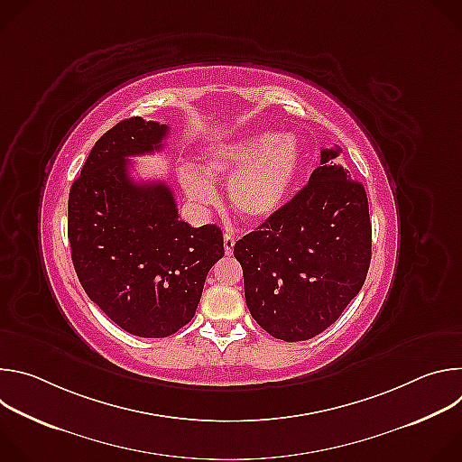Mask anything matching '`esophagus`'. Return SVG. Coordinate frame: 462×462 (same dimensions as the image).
<instances>
[{
  "instance_id": "1",
  "label": "esophagus",
  "mask_w": 462,
  "mask_h": 462,
  "mask_svg": "<svg viewBox=\"0 0 462 462\" xmlns=\"http://www.w3.org/2000/svg\"><path fill=\"white\" fill-rule=\"evenodd\" d=\"M234 245H236V237L232 234H225V254L230 255L234 252Z\"/></svg>"
}]
</instances>
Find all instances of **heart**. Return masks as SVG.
Here are the masks:
<instances>
[{
  "label": "heart",
  "mask_w": 462,
  "mask_h": 462,
  "mask_svg": "<svg viewBox=\"0 0 462 462\" xmlns=\"http://www.w3.org/2000/svg\"><path fill=\"white\" fill-rule=\"evenodd\" d=\"M301 162V143L294 134L252 131L205 148L206 171L182 166L179 182L191 203L208 207L217 199L212 179L232 174L228 197L234 210L246 221L263 223L278 216L289 201Z\"/></svg>",
  "instance_id": "obj_1"
}]
</instances>
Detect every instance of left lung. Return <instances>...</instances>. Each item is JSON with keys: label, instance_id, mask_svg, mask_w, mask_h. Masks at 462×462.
<instances>
[{"label": "left lung", "instance_id": "8db88e82", "mask_svg": "<svg viewBox=\"0 0 462 462\" xmlns=\"http://www.w3.org/2000/svg\"><path fill=\"white\" fill-rule=\"evenodd\" d=\"M321 161L278 216L234 246L252 318L285 342L310 340L333 325L360 292L371 263V221L364 186Z\"/></svg>", "mask_w": 462, "mask_h": 462}]
</instances>
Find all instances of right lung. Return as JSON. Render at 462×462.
<instances>
[{
    "label": "right lung",
    "instance_id": "right-lung-1",
    "mask_svg": "<svg viewBox=\"0 0 462 462\" xmlns=\"http://www.w3.org/2000/svg\"><path fill=\"white\" fill-rule=\"evenodd\" d=\"M168 129L141 116L118 122L97 141L69 191L77 276L111 321L141 338L184 327L225 255L221 228L180 221L168 184L129 177V157L161 152Z\"/></svg>",
    "mask_w": 462,
    "mask_h": 462
}]
</instances>
